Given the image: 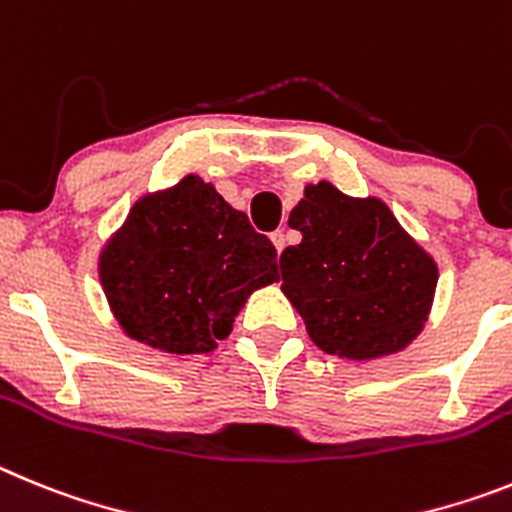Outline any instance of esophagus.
Instances as JSON below:
<instances>
[{
  "mask_svg": "<svg viewBox=\"0 0 512 512\" xmlns=\"http://www.w3.org/2000/svg\"><path fill=\"white\" fill-rule=\"evenodd\" d=\"M270 239H273L275 250H278V252H283V250H285V242H288V239H285V232H283V229H278V232L270 234Z\"/></svg>",
  "mask_w": 512,
  "mask_h": 512,
  "instance_id": "obj_1",
  "label": "esophagus"
}]
</instances>
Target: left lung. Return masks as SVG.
Masks as SVG:
<instances>
[{"instance_id":"1","label":"left lung","mask_w":512,"mask_h":512,"mask_svg":"<svg viewBox=\"0 0 512 512\" xmlns=\"http://www.w3.org/2000/svg\"><path fill=\"white\" fill-rule=\"evenodd\" d=\"M288 224L303 239L280 255L283 293L316 347L372 359L421 331L439 273L382 201L349 199L319 183L306 188Z\"/></svg>"}]
</instances>
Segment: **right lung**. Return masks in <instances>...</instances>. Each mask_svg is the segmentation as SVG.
Wrapping results in <instances>:
<instances>
[{"label":"right lung","instance_id":"right-lung-1","mask_svg":"<svg viewBox=\"0 0 512 512\" xmlns=\"http://www.w3.org/2000/svg\"><path fill=\"white\" fill-rule=\"evenodd\" d=\"M273 242L201 178L145 196L101 255L122 329L173 354H206L252 290L278 280Z\"/></svg>","mask_w":512,"mask_h":512}]
</instances>
